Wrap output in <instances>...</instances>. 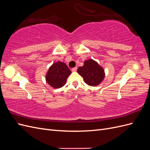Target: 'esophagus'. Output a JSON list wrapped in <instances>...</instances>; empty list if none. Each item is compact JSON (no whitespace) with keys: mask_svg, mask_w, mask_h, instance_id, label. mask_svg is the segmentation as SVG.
<instances>
[{"mask_svg":"<svg viewBox=\"0 0 150 150\" xmlns=\"http://www.w3.org/2000/svg\"><path fill=\"white\" fill-rule=\"evenodd\" d=\"M77 69H78V68H77L76 67H73V68H72V72H75V71H77Z\"/></svg>","mask_w":150,"mask_h":150,"instance_id":"esophagus-1","label":"esophagus"}]
</instances>
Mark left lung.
<instances>
[{"label":"left lung","instance_id":"1","mask_svg":"<svg viewBox=\"0 0 150 150\" xmlns=\"http://www.w3.org/2000/svg\"><path fill=\"white\" fill-rule=\"evenodd\" d=\"M78 72L83 77L86 84L92 86L101 83L105 75L103 68L92 59L85 61L84 66L78 69Z\"/></svg>","mask_w":150,"mask_h":150}]
</instances>
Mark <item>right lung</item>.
Segmentation results:
<instances>
[{
    "label": "right lung",
    "mask_w": 150,
    "mask_h": 150,
    "mask_svg": "<svg viewBox=\"0 0 150 150\" xmlns=\"http://www.w3.org/2000/svg\"><path fill=\"white\" fill-rule=\"evenodd\" d=\"M71 71L64 62L58 61L49 67L46 76L47 83L54 88H60L64 86L67 78Z\"/></svg>",
    "instance_id": "1"
}]
</instances>
